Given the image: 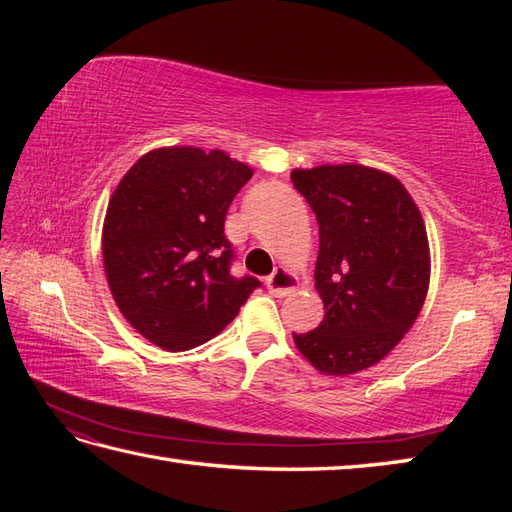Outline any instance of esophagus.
Returning a JSON list of instances; mask_svg holds the SVG:
<instances>
[{"instance_id":"34e87169","label":"esophagus","mask_w":512,"mask_h":512,"mask_svg":"<svg viewBox=\"0 0 512 512\" xmlns=\"http://www.w3.org/2000/svg\"><path fill=\"white\" fill-rule=\"evenodd\" d=\"M266 286L275 297H288L290 292H295L297 288V277L292 275L288 268L279 266L275 273L266 279Z\"/></svg>"}]
</instances>
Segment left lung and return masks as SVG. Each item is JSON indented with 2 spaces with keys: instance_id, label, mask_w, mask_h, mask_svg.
<instances>
[{
  "instance_id": "8db88e82",
  "label": "left lung",
  "mask_w": 512,
  "mask_h": 512,
  "mask_svg": "<svg viewBox=\"0 0 512 512\" xmlns=\"http://www.w3.org/2000/svg\"><path fill=\"white\" fill-rule=\"evenodd\" d=\"M290 178L319 222L314 288L325 308L317 330L292 339L319 372L356 374L383 361L418 319L431 275L427 228L387 171L345 162Z\"/></svg>"
}]
</instances>
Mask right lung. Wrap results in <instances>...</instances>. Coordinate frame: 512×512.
I'll use <instances>...</instances> for the list:
<instances>
[{"mask_svg":"<svg viewBox=\"0 0 512 512\" xmlns=\"http://www.w3.org/2000/svg\"><path fill=\"white\" fill-rule=\"evenodd\" d=\"M253 169L226 151L160 147L118 182L103 266L118 310L147 341L184 352L220 334L259 281L231 275L226 211Z\"/></svg>","mask_w":512,"mask_h":512,"instance_id":"obj_1","label":"right lung"}]
</instances>
